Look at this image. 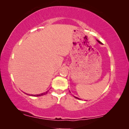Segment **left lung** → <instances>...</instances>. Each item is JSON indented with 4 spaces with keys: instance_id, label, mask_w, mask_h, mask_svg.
<instances>
[{
    "instance_id": "1",
    "label": "left lung",
    "mask_w": 129,
    "mask_h": 129,
    "mask_svg": "<svg viewBox=\"0 0 129 129\" xmlns=\"http://www.w3.org/2000/svg\"><path fill=\"white\" fill-rule=\"evenodd\" d=\"M97 41H98V42H99V43H100V44H102V43L101 42H100V41H99V40H97ZM75 98H76V99H78V100H79L80 99H78V98H77V97H75Z\"/></svg>"
}]
</instances>
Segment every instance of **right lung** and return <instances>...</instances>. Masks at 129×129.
Instances as JSON below:
<instances>
[{
  "label": "right lung",
  "mask_w": 129,
  "mask_h": 129,
  "mask_svg": "<svg viewBox=\"0 0 129 129\" xmlns=\"http://www.w3.org/2000/svg\"><path fill=\"white\" fill-rule=\"evenodd\" d=\"M48 90L45 93H41V94H35V95H33V94H28L29 95H31V96H34V97H39V96H41V95H43L44 94H46L47 93H48Z\"/></svg>",
  "instance_id": "obj_1"
}]
</instances>
